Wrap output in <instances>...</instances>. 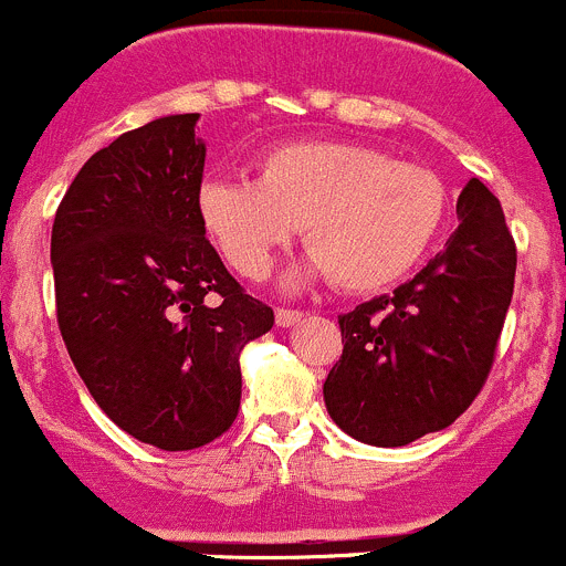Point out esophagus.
I'll list each match as a JSON object with an SVG mask.
<instances>
[{"label":"esophagus","mask_w":566,"mask_h":566,"mask_svg":"<svg viewBox=\"0 0 566 566\" xmlns=\"http://www.w3.org/2000/svg\"><path fill=\"white\" fill-rule=\"evenodd\" d=\"M301 317H304V312H298V310H276V326H282V328H293L295 323H301Z\"/></svg>","instance_id":"34e87169"}]
</instances>
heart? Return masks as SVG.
I'll list each match as a JSON object with an SVG mask.
<instances>
[{"instance_id":"obj_1","label":"heart","mask_w":566,"mask_h":566,"mask_svg":"<svg viewBox=\"0 0 566 566\" xmlns=\"http://www.w3.org/2000/svg\"><path fill=\"white\" fill-rule=\"evenodd\" d=\"M254 179L207 177L196 210L232 271L262 279L304 223L312 245L293 276H326L354 293L381 290L434 249L451 196L434 171L345 140H298L265 149Z\"/></svg>"}]
</instances>
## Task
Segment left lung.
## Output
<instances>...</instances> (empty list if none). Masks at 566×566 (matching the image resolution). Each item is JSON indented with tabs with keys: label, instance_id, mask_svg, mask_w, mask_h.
Returning a JSON list of instances; mask_svg holds the SVG:
<instances>
[{
	"label": "left lung",
	"instance_id": "8db88e82",
	"mask_svg": "<svg viewBox=\"0 0 566 566\" xmlns=\"http://www.w3.org/2000/svg\"><path fill=\"white\" fill-rule=\"evenodd\" d=\"M459 229L411 282L339 315L343 356L323 384L339 429L400 448L448 429L490 376L514 293L517 249L501 201L470 179Z\"/></svg>",
	"mask_w": 566,
	"mask_h": 566
}]
</instances>
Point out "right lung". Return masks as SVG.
Listing matches in <instances>:
<instances>
[{
    "instance_id": "add662e5",
    "label": "right lung",
    "mask_w": 566,
    "mask_h": 566,
    "mask_svg": "<svg viewBox=\"0 0 566 566\" xmlns=\"http://www.w3.org/2000/svg\"><path fill=\"white\" fill-rule=\"evenodd\" d=\"M199 113L163 115L91 157L52 227L57 326L104 415L160 451L221 437L240 350L273 326L205 238Z\"/></svg>"
}]
</instances>
